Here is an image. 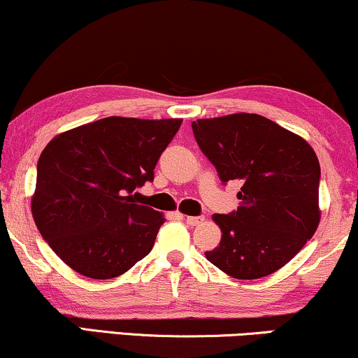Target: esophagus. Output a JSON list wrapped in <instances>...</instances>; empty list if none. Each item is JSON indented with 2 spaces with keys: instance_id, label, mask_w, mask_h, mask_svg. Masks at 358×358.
I'll return each instance as SVG.
<instances>
[{
  "instance_id": "obj_1",
  "label": "esophagus",
  "mask_w": 358,
  "mask_h": 358,
  "mask_svg": "<svg viewBox=\"0 0 358 358\" xmlns=\"http://www.w3.org/2000/svg\"><path fill=\"white\" fill-rule=\"evenodd\" d=\"M184 220H185V223L190 224V227H197V224L203 222V217H187V215H185Z\"/></svg>"
}]
</instances>
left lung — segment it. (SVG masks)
I'll list each match as a JSON object with an SVG mask.
<instances>
[{"mask_svg":"<svg viewBox=\"0 0 358 358\" xmlns=\"http://www.w3.org/2000/svg\"><path fill=\"white\" fill-rule=\"evenodd\" d=\"M195 140L223 182L239 180V207L213 215L222 241L205 252L233 278L254 280L290 262L321 220L320 161L300 135L257 114L192 122Z\"/></svg>","mask_w":358,"mask_h":358,"instance_id":"obj_1","label":"left lung"}]
</instances>
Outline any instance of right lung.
<instances>
[{"label": "right lung", "instance_id": "1", "mask_svg": "<svg viewBox=\"0 0 358 358\" xmlns=\"http://www.w3.org/2000/svg\"><path fill=\"white\" fill-rule=\"evenodd\" d=\"M180 124L106 117L48 141L31 210L42 238L68 267L106 280L148 256L164 215L136 203L134 190L153 180Z\"/></svg>", "mask_w": 358, "mask_h": 358}]
</instances>
